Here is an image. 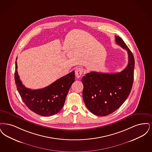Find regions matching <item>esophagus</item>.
Wrapping results in <instances>:
<instances>
[{
	"label": "esophagus",
	"instance_id": "obj_1",
	"mask_svg": "<svg viewBox=\"0 0 152 152\" xmlns=\"http://www.w3.org/2000/svg\"><path fill=\"white\" fill-rule=\"evenodd\" d=\"M83 69L82 68L76 69L75 70V74L76 77L78 78H80L81 77L82 74H83Z\"/></svg>",
	"mask_w": 152,
	"mask_h": 152
}]
</instances>
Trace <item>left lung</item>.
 Instances as JSON below:
<instances>
[{
	"label": "left lung",
	"mask_w": 152,
	"mask_h": 152,
	"mask_svg": "<svg viewBox=\"0 0 152 152\" xmlns=\"http://www.w3.org/2000/svg\"><path fill=\"white\" fill-rule=\"evenodd\" d=\"M117 44L125 49L128 54V64L120 73L91 72L83 77V99L93 114L104 116L118 110L128 97L132 89L134 59L130 49L120 37L116 36Z\"/></svg>",
	"instance_id": "8db88e82"
}]
</instances>
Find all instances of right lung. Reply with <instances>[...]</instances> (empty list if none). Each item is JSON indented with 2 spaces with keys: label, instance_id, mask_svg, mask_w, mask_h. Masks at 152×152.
Masks as SVG:
<instances>
[{
  "label": "right lung",
  "instance_id": "add662e5",
  "mask_svg": "<svg viewBox=\"0 0 152 152\" xmlns=\"http://www.w3.org/2000/svg\"><path fill=\"white\" fill-rule=\"evenodd\" d=\"M17 60V58H16ZM15 63V80L23 101L33 112L43 116L59 112L64 105L69 90L75 80L74 71L69 73L44 88L32 90L26 87L20 80Z\"/></svg>",
  "mask_w": 152,
  "mask_h": 152
}]
</instances>
